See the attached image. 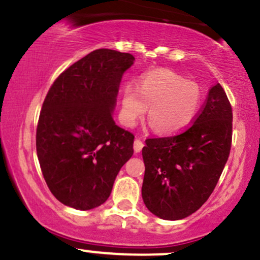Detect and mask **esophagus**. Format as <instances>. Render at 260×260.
Segmentation results:
<instances>
[{
    "label": "esophagus",
    "instance_id": "1",
    "mask_svg": "<svg viewBox=\"0 0 260 260\" xmlns=\"http://www.w3.org/2000/svg\"><path fill=\"white\" fill-rule=\"evenodd\" d=\"M144 147V143L141 141V139H136L135 141V145H133V148H135V152L136 153H139L142 150V148Z\"/></svg>",
    "mask_w": 260,
    "mask_h": 260
}]
</instances>
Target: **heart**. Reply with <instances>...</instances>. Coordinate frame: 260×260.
Listing matches in <instances>:
<instances>
[{"label":"heart","mask_w":260,"mask_h":260,"mask_svg":"<svg viewBox=\"0 0 260 260\" xmlns=\"http://www.w3.org/2000/svg\"><path fill=\"white\" fill-rule=\"evenodd\" d=\"M204 92L198 82L169 70L148 73L138 86L122 90L121 116L127 125H135L148 110V121L159 133H178L192 123L200 112Z\"/></svg>","instance_id":"obj_1"}]
</instances>
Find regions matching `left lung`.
Segmentation results:
<instances>
[{
  "mask_svg": "<svg viewBox=\"0 0 260 260\" xmlns=\"http://www.w3.org/2000/svg\"><path fill=\"white\" fill-rule=\"evenodd\" d=\"M232 118L230 100L216 84L189 128L145 141L142 198L150 212L181 219L207 201L230 155Z\"/></svg>",
  "mask_w": 260,
  "mask_h": 260,
  "instance_id": "left-lung-1",
  "label": "left lung"
}]
</instances>
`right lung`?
<instances>
[{
  "label": "right lung",
  "instance_id": "add662e5",
  "mask_svg": "<svg viewBox=\"0 0 260 260\" xmlns=\"http://www.w3.org/2000/svg\"><path fill=\"white\" fill-rule=\"evenodd\" d=\"M135 56L96 49L64 70L43 102L37 155L54 196L67 206L91 210L104 204L135 136L113 121L122 75Z\"/></svg>",
  "mask_w": 260,
  "mask_h": 260
}]
</instances>
